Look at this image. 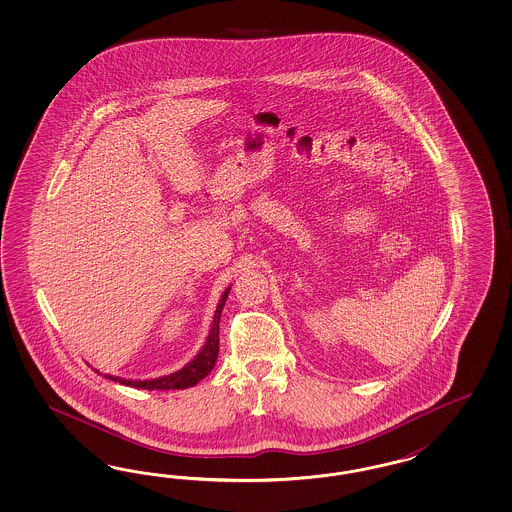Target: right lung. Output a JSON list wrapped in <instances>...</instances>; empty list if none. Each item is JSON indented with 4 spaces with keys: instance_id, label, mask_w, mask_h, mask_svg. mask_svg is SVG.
Returning <instances> with one entry per match:
<instances>
[{
    "instance_id": "1",
    "label": "right lung",
    "mask_w": 512,
    "mask_h": 512,
    "mask_svg": "<svg viewBox=\"0 0 512 512\" xmlns=\"http://www.w3.org/2000/svg\"><path fill=\"white\" fill-rule=\"evenodd\" d=\"M229 291H231V287L225 289V293L221 295L219 302H217V308L214 311V321H212L208 338L204 341L199 355L193 358L191 362H187L182 370L169 373V375H163V377H157V379H144V381H140V379H124V377H116V375H109V373L105 377L110 379V381H116L120 385H125V387L144 388V390H178V388L195 387L216 366L217 353H219V319H221V311H223Z\"/></svg>"
}]
</instances>
